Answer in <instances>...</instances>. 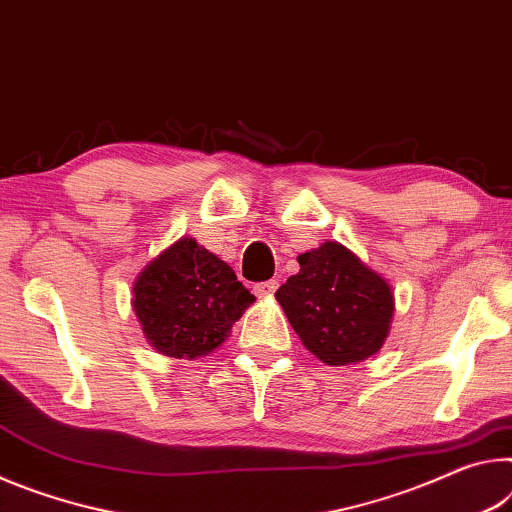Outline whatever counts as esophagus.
I'll return each mask as SVG.
<instances>
[{"mask_svg":"<svg viewBox=\"0 0 512 512\" xmlns=\"http://www.w3.org/2000/svg\"><path fill=\"white\" fill-rule=\"evenodd\" d=\"M276 288H279V281H276V279H270V281H261V283H256V286H254V292H256V295H261V297H270V295H274Z\"/></svg>","mask_w":512,"mask_h":512,"instance_id":"1","label":"esophagus"}]
</instances>
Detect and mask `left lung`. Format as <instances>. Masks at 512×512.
I'll return each instance as SVG.
<instances>
[{
  "mask_svg": "<svg viewBox=\"0 0 512 512\" xmlns=\"http://www.w3.org/2000/svg\"><path fill=\"white\" fill-rule=\"evenodd\" d=\"M276 299L304 347L329 365L370 358L388 338L395 299L379 274L338 242L297 256Z\"/></svg>",
  "mask_w": 512,
  "mask_h": 512,
  "instance_id": "left-lung-1",
  "label": "left lung"
}]
</instances>
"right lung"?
Wrapping results in <instances>:
<instances>
[{
  "mask_svg": "<svg viewBox=\"0 0 512 512\" xmlns=\"http://www.w3.org/2000/svg\"><path fill=\"white\" fill-rule=\"evenodd\" d=\"M254 295L236 272L192 238H181L140 272L133 311L147 340L172 358L211 354Z\"/></svg>",
  "mask_w": 512,
  "mask_h": 512,
  "instance_id": "add662e5",
  "label": "right lung"
}]
</instances>
